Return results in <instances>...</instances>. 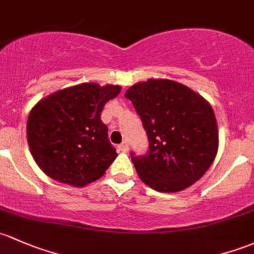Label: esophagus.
<instances>
[{
  "label": "esophagus",
  "instance_id": "34e87169",
  "mask_svg": "<svg viewBox=\"0 0 254 254\" xmlns=\"http://www.w3.org/2000/svg\"><path fill=\"white\" fill-rule=\"evenodd\" d=\"M118 148L123 152H127V149H129V146H127V141H123V142L118 146Z\"/></svg>",
  "mask_w": 254,
  "mask_h": 254
}]
</instances>
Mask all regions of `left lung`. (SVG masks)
I'll return each mask as SVG.
<instances>
[{
	"mask_svg": "<svg viewBox=\"0 0 254 254\" xmlns=\"http://www.w3.org/2000/svg\"><path fill=\"white\" fill-rule=\"evenodd\" d=\"M131 101L147 132L149 149L131 161L138 178L159 192L185 190L204 175L218 152L214 112L201 95L168 79L132 85Z\"/></svg>",
	"mask_w": 254,
	"mask_h": 254,
	"instance_id": "1",
	"label": "left lung"
}]
</instances>
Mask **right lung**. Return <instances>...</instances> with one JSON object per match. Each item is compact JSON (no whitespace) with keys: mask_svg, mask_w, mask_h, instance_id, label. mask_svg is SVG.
Listing matches in <instances>:
<instances>
[{"mask_svg":"<svg viewBox=\"0 0 254 254\" xmlns=\"http://www.w3.org/2000/svg\"><path fill=\"white\" fill-rule=\"evenodd\" d=\"M119 85L84 82L39 101L26 124L29 148L40 169L60 183L82 188L97 180L117 158L101 120Z\"/></svg>","mask_w":254,"mask_h":254,"instance_id":"obj_1","label":"right lung"}]
</instances>
